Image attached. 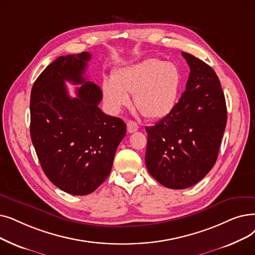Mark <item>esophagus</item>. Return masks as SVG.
Listing matches in <instances>:
<instances>
[{"label": "esophagus", "mask_w": 255, "mask_h": 255, "mask_svg": "<svg viewBox=\"0 0 255 255\" xmlns=\"http://www.w3.org/2000/svg\"><path fill=\"white\" fill-rule=\"evenodd\" d=\"M127 130L129 133H133V132L138 130V125L134 121H128L127 122Z\"/></svg>", "instance_id": "34e87169"}]
</instances>
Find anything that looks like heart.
<instances>
[{
	"label": "heart",
	"instance_id": "heart-1",
	"mask_svg": "<svg viewBox=\"0 0 255 255\" xmlns=\"http://www.w3.org/2000/svg\"><path fill=\"white\" fill-rule=\"evenodd\" d=\"M182 75L178 66L157 58H149L114 73L113 79L102 83L104 101L113 112L130 103L147 119H161L178 104Z\"/></svg>",
	"mask_w": 255,
	"mask_h": 255
}]
</instances>
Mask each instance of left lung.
<instances>
[{
    "instance_id": "8db88e82",
    "label": "left lung",
    "mask_w": 255,
    "mask_h": 255,
    "mask_svg": "<svg viewBox=\"0 0 255 255\" xmlns=\"http://www.w3.org/2000/svg\"><path fill=\"white\" fill-rule=\"evenodd\" d=\"M181 55L191 70L185 92L170 115L146 128V167L155 180L174 190L196 184L212 170L227 121L215 71L189 53Z\"/></svg>"
}]
</instances>
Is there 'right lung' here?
Masks as SVG:
<instances>
[{
  "instance_id": "right-lung-1",
  "label": "right lung",
  "mask_w": 255,
  "mask_h": 255,
  "mask_svg": "<svg viewBox=\"0 0 255 255\" xmlns=\"http://www.w3.org/2000/svg\"><path fill=\"white\" fill-rule=\"evenodd\" d=\"M91 54L60 56L33 84L30 134L41 168L63 192L84 196L108 177L115 154L126 134L122 119L99 108L102 91L83 74ZM82 84L71 98L64 82Z\"/></svg>"
}]
</instances>
